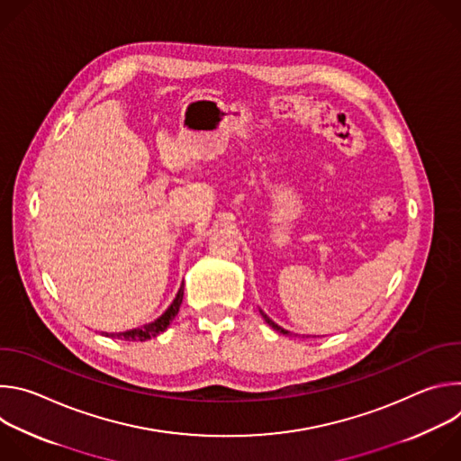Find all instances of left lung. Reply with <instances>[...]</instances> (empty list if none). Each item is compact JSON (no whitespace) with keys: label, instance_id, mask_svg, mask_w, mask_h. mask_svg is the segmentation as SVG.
Wrapping results in <instances>:
<instances>
[{"label":"left lung","instance_id":"obj_1","mask_svg":"<svg viewBox=\"0 0 461 461\" xmlns=\"http://www.w3.org/2000/svg\"><path fill=\"white\" fill-rule=\"evenodd\" d=\"M260 313H262V317H265V321L274 328V330H277V332H281V334H285V336H290V332H288V330H285V328H281L279 324H276V322H274V321H272L265 312H260Z\"/></svg>","mask_w":461,"mask_h":461}]
</instances>
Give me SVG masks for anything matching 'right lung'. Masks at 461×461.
Listing matches in <instances>:
<instances>
[{"instance_id": "obj_1", "label": "right lung", "mask_w": 461, "mask_h": 461, "mask_svg": "<svg viewBox=\"0 0 461 461\" xmlns=\"http://www.w3.org/2000/svg\"><path fill=\"white\" fill-rule=\"evenodd\" d=\"M182 297H184V285L180 286L176 297L173 299V303L169 304V308L153 322H148L144 326L133 328V330H127V332H118V334H105L107 338L113 339H122V341H148L151 338H157L158 334H162L166 328L169 326V322L175 319V315L178 313V308L182 304Z\"/></svg>"}]
</instances>
